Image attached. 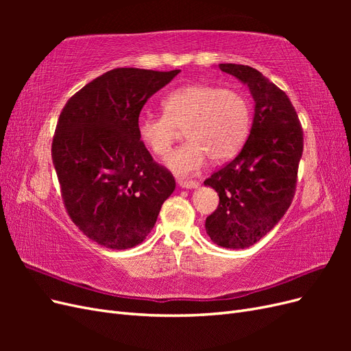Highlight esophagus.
<instances>
[{"label":"esophagus","mask_w":351,"mask_h":351,"mask_svg":"<svg viewBox=\"0 0 351 351\" xmlns=\"http://www.w3.org/2000/svg\"><path fill=\"white\" fill-rule=\"evenodd\" d=\"M200 183L196 182V180H186V178H180L178 180V186H182L184 189H196Z\"/></svg>","instance_id":"1"}]
</instances>
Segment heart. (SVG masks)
Wrapping results in <instances>:
<instances>
[{
    "mask_svg": "<svg viewBox=\"0 0 351 351\" xmlns=\"http://www.w3.org/2000/svg\"><path fill=\"white\" fill-rule=\"evenodd\" d=\"M164 114H145L137 123L141 141L158 156H167L180 139L187 142L167 158L178 176H190L206 159L222 162L236 156L250 129L249 101L237 90L212 84H187L169 92L162 101Z\"/></svg>",
    "mask_w": 351,
    "mask_h": 351,
    "instance_id": "1",
    "label": "heart"
}]
</instances>
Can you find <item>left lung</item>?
I'll return each mask as SVG.
<instances>
[{"label": "left lung", "mask_w": 351, "mask_h": 351, "mask_svg": "<svg viewBox=\"0 0 351 351\" xmlns=\"http://www.w3.org/2000/svg\"><path fill=\"white\" fill-rule=\"evenodd\" d=\"M219 69L247 84L254 117L239 155L205 180L219 196L205 228L218 246L246 249L267 236L291 205L303 129L290 98L261 71L241 64Z\"/></svg>", "instance_id": "1"}]
</instances>
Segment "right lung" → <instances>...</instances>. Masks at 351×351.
Here are the masks:
<instances>
[{
    "label": "right lung",
    "instance_id": "1",
    "mask_svg": "<svg viewBox=\"0 0 351 351\" xmlns=\"http://www.w3.org/2000/svg\"><path fill=\"white\" fill-rule=\"evenodd\" d=\"M178 73L110 70L74 93L58 117L51 155L62 204L104 247L141 244L174 192L171 171L154 161L137 123L146 101Z\"/></svg>",
    "mask_w": 351,
    "mask_h": 351
}]
</instances>
